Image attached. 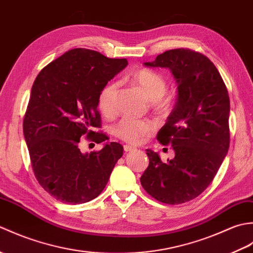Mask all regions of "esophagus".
I'll use <instances>...</instances> for the list:
<instances>
[{
	"label": "esophagus",
	"instance_id": "obj_1",
	"mask_svg": "<svg viewBox=\"0 0 253 253\" xmlns=\"http://www.w3.org/2000/svg\"><path fill=\"white\" fill-rule=\"evenodd\" d=\"M135 150L136 148L129 146V144H125V146H124V151L125 152H131V151H135Z\"/></svg>",
	"mask_w": 253,
	"mask_h": 253
}]
</instances>
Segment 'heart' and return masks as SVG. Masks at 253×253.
I'll return each instance as SVG.
<instances>
[{
	"label": "heart",
	"mask_w": 253,
	"mask_h": 253,
	"mask_svg": "<svg viewBox=\"0 0 253 253\" xmlns=\"http://www.w3.org/2000/svg\"><path fill=\"white\" fill-rule=\"evenodd\" d=\"M132 83L140 88L147 98L155 102L157 109L164 111L169 107V102L164 98L168 90L165 78L159 73L149 68H141L131 75ZM118 91V83L110 82L100 90L98 95V107L100 112L106 117L115 114V103ZM155 130V124L148 120H137L132 117H125L114 128V135L131 144L143 142L146 137Z\"/></svg>",
	"instance_id": "obj_1"
}]
</instances>
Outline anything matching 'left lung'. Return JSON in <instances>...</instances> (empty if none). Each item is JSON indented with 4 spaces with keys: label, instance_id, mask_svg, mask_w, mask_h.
<instances>
[{
    "label": "left lung",
    "instance_id": "obj_1",
    "mask_svg": "<svg viewBox=\"0 0 253 253\" xmlns=\"http://www.w3.org/2000/svg\"><path fill=\"white\" fill-rule=\"evenodd\" d=\"M169 68L177 82V102L158 140L171 144L175 158L161 161L147 150L149 166L140 182L150 196L166 204L192 200L207 189L229 148V95L215 65L190 49L169 50L144 63Z\"/></svg>",
    "mask_w": 253,
    "mask_h": 253
}]
</instances>
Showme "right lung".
I'll return each instance as SVG.
<instances>
[{"label":"right lung","mask_w":253,"mask_h":253,"mask_svg":"<svg viewBox=\"0 0 253 253\" xmlns=\"http://www.w3.org/2000/svg\"><path fill=\"white\" fill-rule=\"evenodd\" d=\"M93 50H69L41 69L31 88L23 130L38 182L56 200L79 204L104 189L122 158L120 143L82 153L80 140H109L101 128L100 90L127 66Z\"/></svg>","instance_id":"add662e5"}]
</instances>
